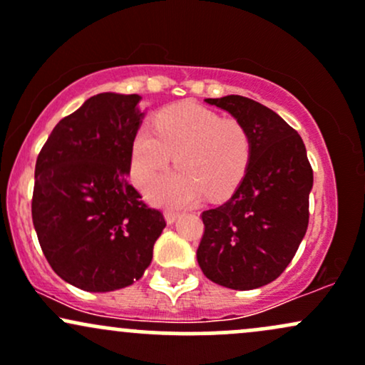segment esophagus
<instances>
[{
	"label": "esophagus",
	"mask_w": 365,
	"mask_h": 365,
	"mask_svg": "<svg viewBox=\"0 0 365 365\" xmlns=\"http://www.w3.org/2000/svg\"><path fill=\"white\" fill-rule=\"evenodd\" d=\"M178 217H179V214L175 210H165V220H167V224H174L175 220H178Z\"/></svg>",
	"instance_id": "34e87169"
}]
</instances>
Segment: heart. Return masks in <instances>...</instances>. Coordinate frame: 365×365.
<instances>
[{
    "instance_id": "b5f03b06",
    "label": "heart",
    "mask_w": 365,
    "mask_h": 365,
    "mask_svg": "<svg viewBox=\"0 0 365 365\" xmlns=\"http://www.w3.org/2000/svg\"><path fill=\"white\" fill-rule=\"evenodd\" d=\"M175 153L178 170L150 186L155 202L182 205L200 193L220 198L243 179L252 158V136L243 122L196 103L160 110L155 129L141 125L133 139V178L145 186L165 169Z\"/></svg>"
}]
</instances>
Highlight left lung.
<instances>
[{
	"mask_svg": "<svg viewBox=\"0 0 365 365\" xmlns=\"http://www.w3.org/2000/svg\"><path fill=\"white\" fill-rule=\"evenodd\" d=\"M205 101L247 125L252 158L231 198L202 214L196 259L217 284L260 288L281 276L304 240L312 167L300 134L271 108L237 94Z\"/></svg>",
	"mask_w": 365,
	"mask_h": 365,
	"instance_id": "obj_1",
	"label": "left lung"
}]
</instances>
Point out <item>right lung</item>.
<instances>
[{
	"label": "right lung",
	"instance_id": "add662e5",
	"mask_svg": "<svg viewBox=\"0 0 365 365\" xmlns=\"http://www.w3.org/2000/svg\"><path fill=\"white\" fill-rule=\"evenodd\" d=\"M138 94L100 93L63 117L41 148L32 222L48 264L84 292H113L143 276L165 227L128 181L145 113Z\"/></svg>",
	"mask_w": 365,
	"mask_h": 365
}]
</instances>
